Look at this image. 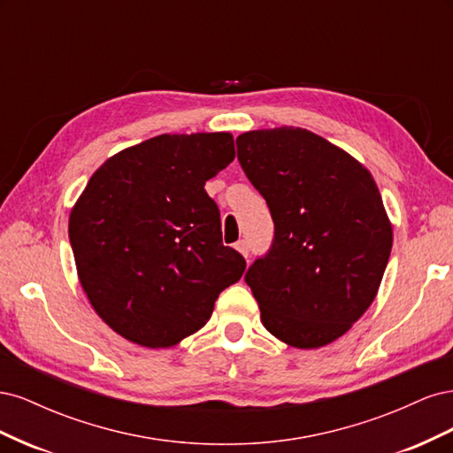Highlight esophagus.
Instances as JSON below:
<instances>
[{
	"label": "esophagus",
	"instance_id": "1",
	"mask_svg": "<svg viewBox=\"0 0 453 453\" xmlns=\"http://www.w3.org/2000/svg\"><path fill=\"white\" fill-rule=\"evenodd\" d=\"M234 248H236L245 258L250 257V245H248V242H245V240H240V242L234 245Z\"/></svg>",
	"mask_w": 453,
	"mask_h": 453
}]
</instances>
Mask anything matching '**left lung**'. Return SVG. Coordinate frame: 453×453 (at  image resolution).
I'll use <instances>...</instances> for the list:
<instances>
[{"label": "left lung", "mask_w": 453, "mask_h": 453, "mask_svg": "<svg viewBox=\"0 0 453 453\" xmlns=\"http://www.w3.org/2000/svg\"><path fill=\"white\" fill-rule=\"evenodd\" d=\"M238 160L268 203L273 240L245 272L266 331L285 344H331L372 304L393 228L370 172L304 128L238 135Z\"/></svg>", "instance_id": "obj_1"}]
</instances>
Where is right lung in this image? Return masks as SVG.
Listing matches in <instances>:
<instances>
[{"label":"right lung","mask_w":453,"mask_h":453,"mask_svg":"<svg viewBox=\"0 0 453 453\" xmlns=\"http://www.w3.org/2000/svg\"><path fill=\"white\" fill-rule=\"evenodd\" d=\"M234 160L228 132L162 134L94 172L70 215L79 281L96 313L134 344L196 333L245 258L223 245L205 181Z\"/></svg>","instance_id":"obj_1"}]
</instances>
